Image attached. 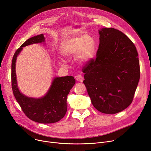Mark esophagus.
<instances>
[{"label":"esophagus","mask_w":151,"mask_h":151,"mask_svg":"<svg viewBox=\"0 0 151 151\" xmlns=\"http://www.w3.org/2000/svg\"><path fill=\"white\" fill-rule=\"evenodd\" d=\"M76 80L78 82H82L83 81V78L81 75H77L76 76Z\"/></svg>","instance_id":"1"}]
</instances>
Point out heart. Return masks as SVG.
Masks as SVG:
<instances>
[{"label":"heart","instance_id":"obj_1","mask_svg":"<svg viewBox=\"0 0 151 151\" xmlns=\"http://www.w3.org/2000/svg\"><path fill=\"white\" fill-rule=\"evenodd\" d=\"M60 51L65 57H72L76 55L78 63H87L94 55L96 43L94 39L89 35L70 38L62 42ZM60 63L64 65L65 61L61 60Z\"/></svg>","mask_w":151,"mask_h":151}]
</instances>
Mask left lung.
<instances>
[{
	"label": "left lung",
	"instance_id": "left-lung-1",
	"mask_svg": "<svg viewBox=\"0 0 151 151\" xmlns=\"http://www.w3.org/2000/svg\"><path fill=\"white\" fill-rule=\"evenodd\" d=\"M96 57L82 68L83 83L94 108L105 114L119 113L131 104L138 86L140 69L133 42L121 31H99Z\"/></svg>",
	"mask_w": 151,
	"mask_h": 151
}]
</instances>
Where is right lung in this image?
Wrapping results in <instances>:
<instances>
[{
    "label": "right lung",
    "mask_w": 151,
    "mask_h": 151,
    "mask_svg": "<svg viewBox=\"0 0 151 151\" xmlns=\"http://www.w3.org/2000/svg\"><path fill=\"white\" fill-rule=\"evenodd\" d=\"M43 34L25 41L15 52L12 64V87L15 98L24 113L30 119L39 123L50 124L59 121L67 111V96L76 81L73 76L56 77L47 93L40 99L26 97L20 93L17 85L15 65L16 57L22 47L44 41Z\"/></svg>",
    "instance_id": "add662e5"
}]
</instances>
